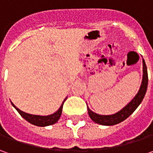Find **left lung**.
Listing matches in <instances>:
<instances>
[{
  "label": "left lung",
  "mask_w": 153,
  "mask_h": 153,
  "mask_svg": "<svg viewBox=\"0 0 153 153\" xmlns=\"http://www.w3.org/2000/svg\"><path fill=\"white\" fill-rule=\"evenodd\" d=\"M143 76H142V82L140 87L138 93L133 98L132 100L123 108L120 110L119 111L116 112L115 114L111 115H100L94 112L90 109L88 107V112L92 120L94 123L100 125H105V126H111L117 124L127 119L133 112L136 110V108L140 105V104L143 100L145 97L146 92L147 89V84H148V75H147V69L146 65V62L143 59Z\"/></svg>",
  "instance_id": "8db88e82"
}]
</instances>
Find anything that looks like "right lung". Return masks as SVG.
I'll use <instances>...</instances> for the list:
<instances>
[{"label": "right lung", "instance_id": "add662e5", "mask_svg": "<svg viewBox=\"0 0 153 153\" xmlns=\"http://www.w3.org/2000/svg\"><path fill=\"white\" fill-rule=\"evenodd\" d=\"M67 98H65L64 100V101L62 103V105H60V107L59 108V110L55 111L54 113L51 115H48V116H39V115H32V114H29V113H26L25 111H22L21 110H19V108H17L12 103L13 106L14 107L18 112L21 115L22 117H24L26 121H28L30 123H31L33 125H36V126L39 127H46V126H49V125H53L55 123H57L60 116H61L62 113V108H63V105H64V102L65 101Z\"/></svg>", "mask_w": 153, "mask_h": 153}]
</instances>
